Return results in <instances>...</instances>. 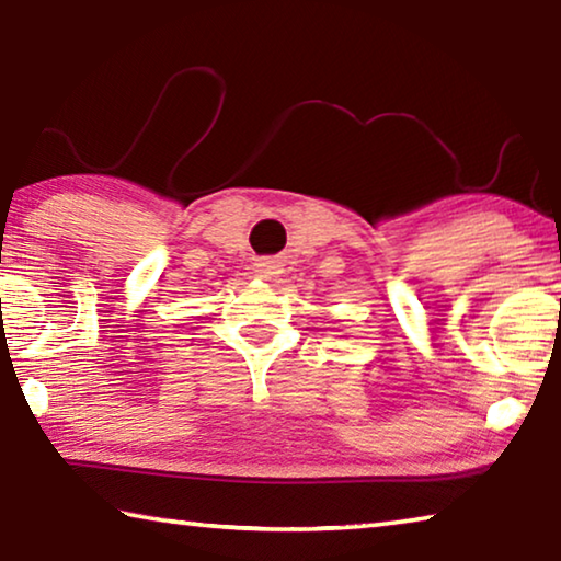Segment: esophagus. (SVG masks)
Segmentation results:
<instances>
[{"instance_id":"obj_1","label":"esophagus","mask_w":561,"mask_h":561,"mask_svg":"<svg viewBox=\"0 0 561 561\" xmlns=\"http://www.w3.org/2000/svg\"><path fill=\"white\" fill-rule=\"evenodd\" d=\"M257 274L262 279H272L274 274H279V262H274V260L257 262Z\"/></svg>"}]
</instances>
